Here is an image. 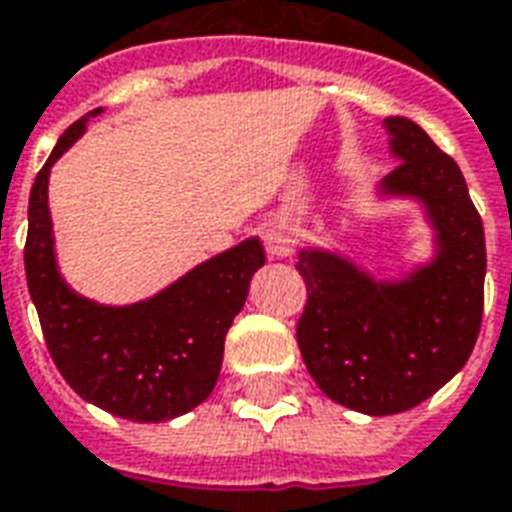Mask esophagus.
<instances>
[{"label": "esophagus", "instance_id": "34e87169", "mask_svg": "<svg viewBox=\"0 0 512 512\" xmlns=\"http://www.w3.org/2000/svg\"><path fill=\"white\" fill-rule=\"evenodd\" d=\"M264 245L272 259H288L296 245V235L288 224H269L264 229Z\"/></svg>", "mask_w": 512, "mask_h": 512}]
</instances>
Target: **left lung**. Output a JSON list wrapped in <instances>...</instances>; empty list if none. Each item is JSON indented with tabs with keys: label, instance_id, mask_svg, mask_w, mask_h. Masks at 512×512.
Returning a JSON list of instances; mask_svg holds the SVG:
<instances>
[{
	"label": "left lung",
	"instance_id": "obj_1",
	"mask_svg": "<svg viewBox=\"0 0 512 512\" xmlns=\"http://www.w3.org/2000/svg\"><path fill=\"white\" fill-rule=\"evenodd\" d=\"M382 125L400 165L374 200L419 205L430 256L400 275H374L323 245L296 256L310 293L296 326L304 366L328 398L368 417L419 406L462 371L481 331L486 277L481 216L457 162L417 122Z\"/></svg>",
	"mask_w": 512,
	"mask_h": 512
}]
</instances>
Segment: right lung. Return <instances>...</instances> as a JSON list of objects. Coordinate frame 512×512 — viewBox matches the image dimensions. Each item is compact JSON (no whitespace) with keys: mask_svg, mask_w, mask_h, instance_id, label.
I'll list each match as a JSON object with an SVG mask.
<instances>
[{"mask_svg":"<svg viewBox=\"0 0 512 512\" xmlns=\"http://www.w3.org/2000/svg\"><path fill=\"white\" fill-rule=\"evenodd\" d=\"M101 112L85 114L58 138L31 186L26 283L47 350L71 390L114 417L165 422L213 392L227 331L267 256L259 237H248L133 304H101L74 291L58 269L47 184L55 162Z\"/></svg>","mask_w":512,"mask_h":512,"instance_id":"right-lung-1","label":"right lung"}]
</instances>
